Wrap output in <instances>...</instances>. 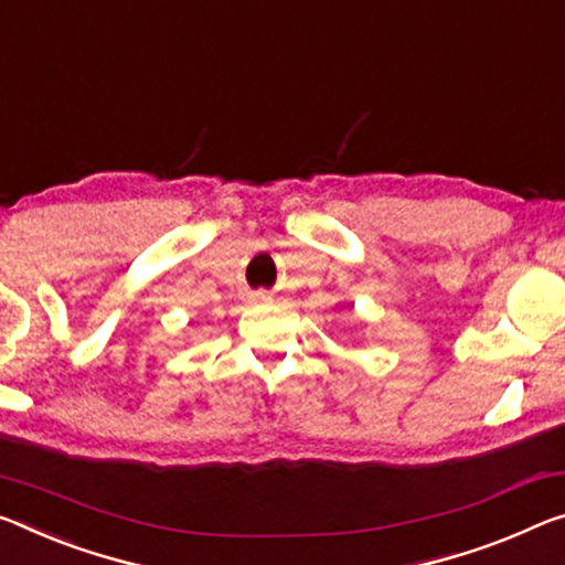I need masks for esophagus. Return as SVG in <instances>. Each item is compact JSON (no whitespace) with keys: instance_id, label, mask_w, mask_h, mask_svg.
<instances>
[{"instance_id":"34e87169","label":"esophagus","mask_w":565,"mask_h":565,"mask_svg":"<svg viewBox=\"0 0 565 565\" xmlns=\"http://www.w3.org/2000/svg\"><path fill=\"white\" fill-rule=\"evenodd\" d=\"M256 299H264V294H256Z\"/></svg>"}]
</instances>
